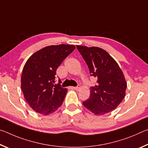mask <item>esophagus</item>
Returning <instances> with one entry per match:
<instances>
[{"label":"esophagus","mask_w":148,"mask_h":148,"mask_svg":"<svg viewBox=\"0 0 148 148\" xmlns=\"http://www.w3.org/2000/svg\"><path fill=\"white\" fill-rule=\"evenodd\" d=\"M72 88L76 90V91H79V89H80V86H79V85H77L76 87H72Z\"/></svg>","instance_id":"esophagus-1"}]
</instances>
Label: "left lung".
Instances as JSON below:
<instances>
[{
    "label": "left lung",
    "mask_w": 148,
    "mask_h": 148,
    "mask_svg": "<svg viewBox=\"0 0 148 148\" xmlns=\"http://www.w3.org/2000/svg\"><path fill=\"white\" fill-rule=\"evenodd\" d=\"M97 84L91 87L89 98L84 106L97 116L112 112L125 96L127 82L117 62L108 53L98 47L76 46Z\"/></svg>",
    "instance_id": "1"
}]
</instances>
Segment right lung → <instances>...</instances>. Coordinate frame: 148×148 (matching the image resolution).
<instances>
[{"instance_id":"right-lung-1","label":"right lung","mask_w":148,"mask_h":148,"mask_svg":"<svg viewBox=\"0 0 148 148\" xmlns=\"http://www.w3.org/2000/svg\"><path fill=\"white\" fill-rule=\"evenodd\" d=\"M75 49L73 45L45 47L32 54L23 67L21 87L29 106L37 113L49 115L59 108L67 92L56 82V71Z\"/></svg>"}]
</instances>
